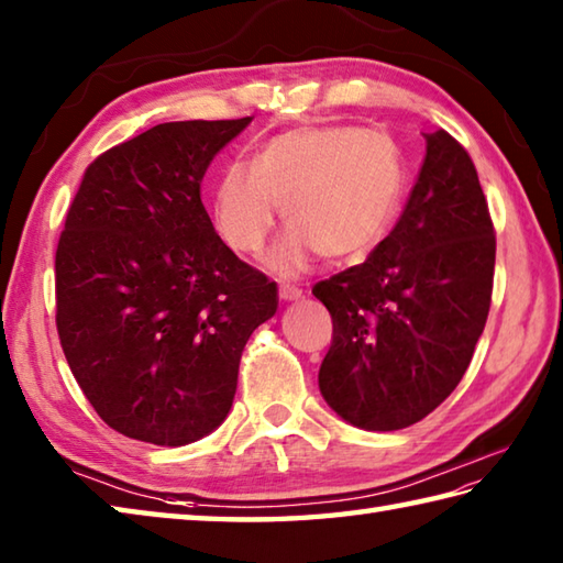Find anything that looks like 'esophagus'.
Returning <instances> with one entry per match:
<instances>
[{"label":"esophagus","instance_id":"1","mask_svg":"<svg viewBox=\"0 0 563 563\" xmlns=\"http://www.w3.org/2000/svg\"><path fill=\"white\" fill-rule=\"evenodd\" d=\"M278 292H280L283 300H298V298H302V288H298V285H290V283H280Z\"/></svg>","mask_w":563,"mask_h":563}]
</instances>
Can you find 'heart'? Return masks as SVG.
Segmentation results:
<instances>
[{
    "instance_id": "b5f03b06",
    "label": "heart",
    "mask_w": 563,
    "mask_h": 563,
    "mask_svg": "<svg viewBox=\"0 0 563 563\" xmlns=\"http://www.w3.org/2000/svg\"><path fill=\"white\" fill-rule=\"evenodd\" d=\"M404 157L379 130L312 125L263 142L251 165H231L213 189V223L233 251L255 255L275 229L288 231L271 263L298 273L314 255L350 261L379 243L401 207Z\"/></svg>"
}]
</instances>
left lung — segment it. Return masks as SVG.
Wrapping results in <instances>:
<instances>
[{
	"label": "left lung",
	"mask_w": 563,
	"mask_h": 563,
	"mask_svg": "<svg viewBox=\"0 0 563 563\" xmlns=\"http://www.w3.org/2000/svg\"><path fill=\"white\" fill-rule=\"evenodd\" d=\"M495 227L467 150L445 130L394 231L312 295L332 314L320 391L364 431H398L463 379L493 302Z\"/></svg>",
	"instance_id": "1"
}]
</instances>
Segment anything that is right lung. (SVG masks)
Segmentation results:
<instances>
[{
  "label": "right lung",
  "mask_w": 563,
  "mask_h": 563,
  "mask_svg": "<svg viewBox=\"0 0 563 563\" xmlns=\"http://www.w3.org/2000/svg\"><path fill=\"white\" fill-rule=\"evenodd\" d=\"M253 118L162 122L90 162L56 249V330L118 433L187 445L229 416L278 288L213 231L201 179Z\"/></svg>",
  "instance_id": "right-lung-1"
}]
</instances>
